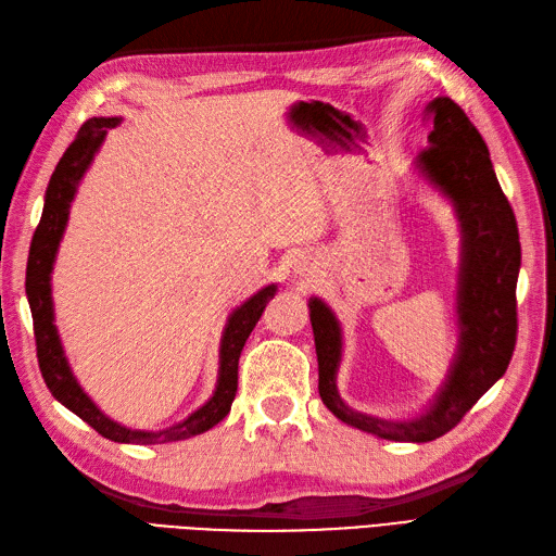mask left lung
Masks as SVG:
<instances>
[{
    "label": "left lung",
    "mask_w": 556,
    "mask_h": 556,
    "mask_svg": "<svg viewBox=\"0 0 556 556\" xmlns=\"http://www.w3.org/2000/svg\"><path fill=\"white\" fill-rule=\"evenodd\" d=\"M426 116L432 124L430 147L418 154V168L454 201L463 229L460 346L432 409L416 421L388 424L346 407L337 393L339 323L320 299H311L308 304L325 407L343 424L395 442H430L456 428L475 402L503 377L517 343L521 245L513 205L493 173L486 142L468 114L452 98H434L428 102Z\"/></svg>",
    "instance_id": "obj_1"
}]
</instances>
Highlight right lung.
<instances>
[{
  "mask_svg": "<svg viewBox=\"0 0 556 556\" xmlns=\"http://www.w3.org/2000/svg\"><path fill=\"white\" fill-rule=\"evenodd\" d=\"M118 118H88V122L79 128L77 138L67 147L63 159L58 161V166L51 175V182L47 189V203H43V213L37 224V231L33 236V245H29L27 257V276H25V290L29 311H33V325H35V341H37V359L41 377L47 381L51 395L63 402L70 412L77 414L79 418L91 426L102 438L112 442H126V444H163V442H177L193 438L217 426L224 416L229 414L231 402L238 390V357L245 346V341L254 325L260 323L262 313L268 304V299H274L276 285H268L262 292L254 294L243 306H238L227 329L222 337L219 349V379L215 395L210 397L199 412H193L187 421L177 424L168 430L161 432H142V430H128L124 426L114 424L112 418L104 416L96 404L91 402L84 390L79 388L77 379L72 377L67 359L63 355V346L53 325V304H51V268L55 252L63 238L70 203L77 191L79 179L84 177L88 163L93 161V154L104 138V132L114 128Z\"/></svg>",
  "mask_w": 556,
  "mask_h": 556,
  "instance_id": "right-lung-1",
  "label": "right lung"
}]
</instances>
